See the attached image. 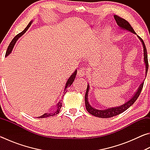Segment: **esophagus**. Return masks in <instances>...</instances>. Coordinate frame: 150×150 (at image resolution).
<instances>
[{"label":"esophagus","instance_id":"1","mask_svg":"<svg viewBox=\"0 0 150 150\" xmlns=\"http://www.w3.org/2000/svg\"><path fill=\"white\" fill-rule=\"evenodd\" d=\"M85 75V70H84V69L78 70V71H77L78 77H84Z\"/></svg>","mask_w":150,"mask_h":150}]
</instances>
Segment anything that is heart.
<instances>
[{"label": "heart", "mask_w": 150, "mask_h": 150, "mask_svg": "<svg viewBox=\"0 0 150 150\" xmlns=\"http://www.w3.org/2000/svg\"><path fill=\"white\" fill-rule=\"evenodd\" d=\"M107 31H108V32L109 31V29H107Z\"/></svg>", "instance_id": "1"}]
</instances>
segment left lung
I'll list each match as a JSON object with an SVG mask.
<instances>
[{"instance_id": "8db88e82", "label": "left lung", "mask_w": 150, "mask_h": 150, "mask_svg": "<svg viewBox=\"0 0 150 150\" xmlns=\"http://www.w3.org/2000/svg\"><path fill=\"white\" fill-rule=\"evenodd\" d=\"M115 17V19L116 20V23L118 25V26L121 29L128 30V31L133 33L134 34H136V33L134 32L133 28L131 26V25L128 21H126V20H124L122 18L118 16L117 15H115L114 16ZM137 36L138 37V38L140 40L142 45H143L144 48V63H145L146 65V77L147 75V73H148V55H147V50L145 44L140 37L138 36L137 35ZM144 82L141 83V85H139L138 87V90L136 91V92L134 93L132 97L130 100L127 101L122 105H120L119 106H116V107H111L109 108L105 109V110H98V109H96L91 106V105L89 104L88 101V91H89V85H87V91H86L85 96V106L87 110L89 112L91 115L96 116V117L98 118H111L113 117V116L120 115V114L122 113L123 112L126 110L129 107L133 105L134 102L138 99L139 95H140V93L142 91V88H143L144 85Z\"/></svg>"}]
</instances>
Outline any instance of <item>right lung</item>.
I'll return each instance as SVG.
<instances>
[{
  "label": "right lung",
  "instance_id": "right-lung-1",
  "mask_svg": "<svg viewBox=\"0 0 150 150\" xmlns=\"http://www.w3.org/2000/svg\"><path fill=\"white\" fill-rule=\"evenodd\" d=\"M32 22H33V20H32V21H30V23H29V24H28V26H26V28H25V29H24V30H23V31H22V32L19 33L18 34L16 35V36H15V37L14 38L13 40H12V41H11V44H9V45H8V49H7V50H6V55H5V56L7 57V56H8V55L10 54H11L12 51V50H13L14 45H15V44H16V43L17 40H18V38H19L20 37H21L22 35H23V34H24V33L27 31L28 29L29 28H30V26H31V24H32ZM77 70H75V71H74V73H73V74L70 76L69 78L68 79V80L67 81V83H66L65 86L64 92H63V93H64V95H65V93L66 92H67V90L68 87H69L70 86L72 85V83H73V81H74V80H75V77H76V75H77ZM62 100H60L59 101V102L57 103V105H56V109H55V110L54 112L45 113L44 115H42V116H39V117H37V118H47V117H50V116H53L56 115H57L58 113L59 112L60 109H61V107H62Z\"/></svg>",
  "mask_w": 150,
  "mask_h": 150
}]
</instances>
